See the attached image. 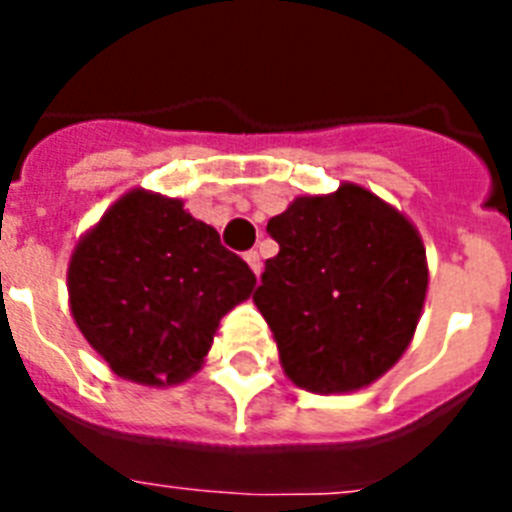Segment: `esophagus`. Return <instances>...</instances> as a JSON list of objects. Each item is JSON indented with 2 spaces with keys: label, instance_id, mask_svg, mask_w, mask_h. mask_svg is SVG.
Masks as SVG:
<instances>
[{
  "label": "esophagus",
  "instance_id": "1",
  "mask_svg": "<svg viewBox=\"0 0 512 512\" xmlns=\"http://www.w3.org/2000/svg\"><path fill=\"white\" fill-rule=\"evenodd\" d=\"M244 257H247L249 268H252V271H255L257 276H260V271H263V260H260V252H257V249H249V252Z\"/></svg>",
  "mask_w": 512,
  "mask_h": 512
}]
</instances>
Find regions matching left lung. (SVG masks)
I'll use <instances>...</instances> for the list:
<instances>
[{"instance_id":"1","label":"left lung","mask_w":512,"mask_h":512,"mask_svg":"<svg viewBox=\"0 0 512 512\" xmlns=\"http://www.w3.org/2000/svg\"><path fill=\"white\" fill-rule=\"evenodd\" d=\"M279 255L265 263L255 305L284 372L313 393H345L396 364L420 321L428 265L401 212L353 183L300 196L271 217Z\"/></svg>"}]
</instances>
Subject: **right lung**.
I'll list each match as a JSON object with an SVG mask.
<instances>
[{
  "mask_svg": "<svg viewBox=\"0 0 512 512\" xmlns=\"http://www.w3.org/2000/svg\"><path fill=\"white\" fill-rule=\"evenodd\" d=\"M255 273L183 201L132 191L84 236L68 265L76 327L119 377L188 380Z\"/></svg>",
  "mask_w": 512,
  "mask_h": 512,
  "instance_id": "right-lung-1",
  "label": "right lung"
}]
</instances>
